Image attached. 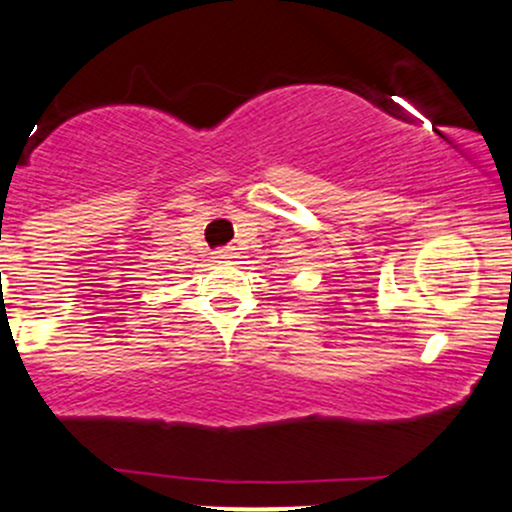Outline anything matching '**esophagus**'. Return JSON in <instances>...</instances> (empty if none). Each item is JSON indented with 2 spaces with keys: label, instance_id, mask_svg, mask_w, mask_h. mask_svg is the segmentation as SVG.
<instances>
[{
  "label": "esophagus",
  "instance_id": "1",
  "mask_svg": "<svg viewBox=\"0 0 512 512\" xmlns=\"http://www.w3.org/2000/svg\"><path fill=\"white\" fill-rule=\"evenodd\" d=\"M213 257H215V262H228L235 257V250L233 247H223V250H215Z\"/></svg>",
  "mask_w": 512,
  "mask_h": 512
}]
</instances>
